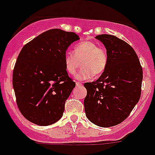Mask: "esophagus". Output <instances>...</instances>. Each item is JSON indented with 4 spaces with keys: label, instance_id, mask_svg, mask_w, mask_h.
Segmentation results:
<instances>
[{
    "label": "esophagus",
    "instance_id": "34e87169",
    "mask_svg": "<svg viewBox=\"0 0 155 155\" xmlns=\"http://www.w3.org/2000/svg\"><path fill=\"white\" fill-rule=\"evenodd\" d=\"M76 86H82V83H81V82H76Z\"/></svg>",
    "mask_w": 155,
    "mask_h": 155
}]
</instances>
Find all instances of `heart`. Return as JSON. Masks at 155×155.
Here are the masks:
<instances>
[{"instance_id":"1","label":"heart","mask_w":155,"mask_h":155,"mask_svg":"<svg viewBox=\"0 0 155 155\" xmlns=\"http://www.w3.org/2000/svg\"><path fill=\"white\" fill-rule=\"evenodd\" d=\"M108 61L106 50L89 40L78 43L73 53L66 52L64 55V66L69 74L76 73L81 62L82 69L76 76L78 80H88L94 76H100L106 69Z\"/></svg>"}]
</instances>
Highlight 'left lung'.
I'll use <instances>...</instances> for the list:
<instances>
[{"instance_id":"obj_1","label":"left lung","mask_w":155,"mask_h":155,"mask_svg":"<svg viewBox=\"0 0 155 155\" xmlns=\"http://www.w3.org/2000/svg\"><path fill=\"white\" fill-rule=\"evenodd\" d=\"M95 38L105 46L108 61L97 80L84 84L85 112L91 122L108 128L126 119L138 102L143 72L136 53L126 42L109 34Z\"/></svg>"}]
</instances>
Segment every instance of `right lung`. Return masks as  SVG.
<instances>
[{"label":"right lung","instance_id":"add662e5","mask_svg":"<svg viewBox=\"0 0 155 155\" xmlns=\"http://www.w3.org/2000/svg\"><path fill=\"white\" fill-rule=\"evenodd\" d=\"M77 34L52 29L21 50L13 72V87L21 114L40 126L61 118L65 102L76 86L64 66V55Z\"/></svg>","mask_w":155,"mask_h":155}]
</instances>
